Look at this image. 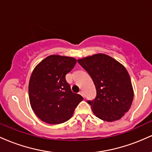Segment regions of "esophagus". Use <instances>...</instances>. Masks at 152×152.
Here are the masks:
<instances>
[{"label": "esophagus", "mask_w": 152, "mask_h": 152, "mask_svg": "<svg viewBox=\"0 0 152 152\" xmlns=\"http://www.w3.org/2000/svg\"><path fill=\"white\" fill-rule=\"evenodd\" d=\"M79 94H81V95L82 96H83V97H84V94H83V92L82 91H81L79 92Z\"/></svg>", "instance_id": "esophagus-1"}]
</instances>
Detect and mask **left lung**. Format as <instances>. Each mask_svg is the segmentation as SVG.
Here are the masks:
<instances>
[{
  "mask_svg": "<svg viewBox=\"0 0 152 152\" xmlns=\"http://www.w3.org/2000/svg\"><path fill=\"white\" fill-rule=\"evenodd\" d=\"M90 75L96 96L88 101L96 117L106 121L120 119L132 106L134 91L126 68L109 56L98 53L78 60Z\"/></svg>",
  "mask_w": 152,
  "mask_h": 152,
  "instance_id": "obj_1",
  "label": "left lung"
}]
</instances>
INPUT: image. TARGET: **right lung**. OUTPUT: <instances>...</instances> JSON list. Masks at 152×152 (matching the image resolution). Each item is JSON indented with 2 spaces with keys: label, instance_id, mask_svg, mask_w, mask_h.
Masks as SVG:
<instances>
[{
  "label": "right lung",
  "instance_id": "1",
  "mask_svg": "<svg viewBox=\"0 0 152 152\" xmlns=\"http://www.w3.org/2000/svg\"><path fill=\"white\" fill-rule=\"evenodd\" d=\"M76 64L72 57L50 55L33 71L28 85L29 100L41 121L49 124L68 121L83 99L80 94L73 93L66 81V75Z\"/></svg>",
  "mask_w": 152,
  "mask_h": 152
}]
</instances>
